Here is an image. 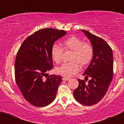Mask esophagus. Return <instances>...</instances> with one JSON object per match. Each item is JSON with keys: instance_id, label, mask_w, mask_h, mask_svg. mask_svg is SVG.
I'll list each match as a JSON object with an SVG mask.
<instances>
[{"instance_id": "esophagus-1", "label": "esophagus", "mask_w": 124, "mask_h": 124, "mask_svg": "<svg viewBox=\"0 0 124 124\" xmlns=\"http://www.w3.org/2000/svg\"><path fill=\"white\" fill-rule=\"evenodd\" d=\"M62 79H63V81H68V80L70 79V78H66V77H63Z\"/></svg>"}]
</instances>
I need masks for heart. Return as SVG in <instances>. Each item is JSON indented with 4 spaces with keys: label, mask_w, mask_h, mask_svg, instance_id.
Segmentation results:
<instances>
[{
    "label": "heart",
    "mask_w": 124,
    "mask_h": 124,
    "mask_svg": "<svg viewBox=\"0 0 124 124\" xmlns=\"http://www.w3.org/2000/svg\"><path fill=\"white\" fill-rule=\"evenodd\" d=\"M63 51H72L68 63H64L56 68L58 74L65 77H70L77 73L79 65L83 68L91 62L94 56V49L90 43H84L77 37H71L62 43V48L56 44H53L51 48V56L56 64L61 62Z\"/></svg>",
    "instance_id": "heart-1"
}]
</instances>
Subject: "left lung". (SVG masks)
I'll list each match as a JSON object with an SVG mask.
<instances>
[{
	"label": "left lung",
	"mask_w": 124,
	"mask_h": 124,
	"mask_svg": "<svg viewBox=\"0 0 124 124\" xmlns=\"http://www.w3.org/2000/svg\"><path fill=\"white\" fill-rule=\"evenodd\" d=\"M90 40L94 49L93 58L83 74L85 81L78 79L79 86L73 92L75 99L85 106L99 102L106 95L113 78V54L102 38L81 30ZM90 77L87 83L85 82Z\"/></svg>",
	"instance_id": "1"
}]
</instances>
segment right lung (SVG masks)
<instances>
[{"label": "right lung", "mask_w": 124, "mask_h": 124, "mask_svg": "<svg viewBox=\"0 0 124 124\" xmlns=\"http://www.w3.org/2000/svg\"><path fill=\"white\" fill-rule=\"evenodd\" d=\"M66 33L51 28L39 30L28 36L17 51L15 81L24 98L35 107L48 106L55 99L61 76H48L46 73L53 67L51 46Z\"/></svg>", "instance_id": "obj_1"}]
</instances>
